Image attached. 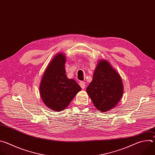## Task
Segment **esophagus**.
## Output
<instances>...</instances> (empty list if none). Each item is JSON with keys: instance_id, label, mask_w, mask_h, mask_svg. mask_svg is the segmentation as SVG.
<instances>
[{"instance_id": "1", "label": "esophagus", "mask_w": 155, "mask_h": 155, "mask_svg": "<svg viewBox=\"0 0 155 155\" xmlns=\"http://www.w3.org/2000/svg\"><path fill=\"white\" fill-rule=\"evenodd\" d=\"M79 84H80V86H81L82 89H84V88L85 87V83L84 81H80L79 83Z\"/></svg>"}]
</instances>
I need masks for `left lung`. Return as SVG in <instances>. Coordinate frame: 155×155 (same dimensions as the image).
<instances>
[{
	"mask_svg": "<svg viewBox=\"0 0 155 155\" xmlns=\"http://www.w3.org/2000/svg\"><path fill=\"white\" fill-rule=\"evenodd\" d=\"M124 91L120 74L105 59H101L94 71L92 81L86 92L94 106L101 112L115 108L121 100Z\"/></svg>",
	"mask_w": 155,
	"mask_h": 155,
	"instance_id": "1",
	"label": "left lung"
}]
</instances>
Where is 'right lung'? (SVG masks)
<instances>
[{"instance_id":"obj_1","label":"right lung","mask_w":155,"mask_h":155,"mask_svg":"<svg viewBox=\"0 0 155 155\" xmlns=\"http://www.w3.org/2000/svg\"><path fill=\"white\" fill-rule=\"evenodd\" d=\"M64 54H57L49 63L40 83V94L43 102L54 111L61 112L68 107L81 87L65 74Z\"/></svg>"}]
</instances>
